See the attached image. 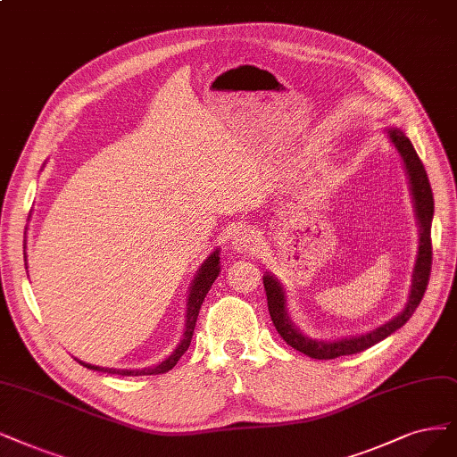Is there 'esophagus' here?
<instances>
[{"label":"esophagus","mask_w":457,"mask_h":457,"mask_svg":"<svg viewBox=\"0 0 457 457\" xmlns=\"http://www.w3.org/2000/svg\"><path fill=\"white\" fill-rule=\"evenodd\" d=\"M231 245H233V248L237 250V252H243V254H252V252H258L260 239H258V235L252 231V229H241L233 237Z\"/></svg>","instance_id":"34e87169"}]
</instances>
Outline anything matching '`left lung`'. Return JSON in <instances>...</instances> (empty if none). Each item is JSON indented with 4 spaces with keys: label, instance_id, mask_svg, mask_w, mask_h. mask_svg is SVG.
Here are the masks:
<instances>
[{
    "label": "left lung",
    "instance_id": "1",
    "mask_svg": "<svg viewBox=\"0 0 457 457\" xmlns=\"http://www.w3.org/2000/svg\"><path fill=\"white\" fill-rule=\"evenodd\" d=\"M386 133H387V137H390L392 145L395 146V150L399 152V156L404 163V169H407L412 201H414V211H416L418 226H420V246H418L416 265L412 271V286H411V294H409L404 309L395 318H392L390 322H386L384 326L369 331L365 335L346 337V339H337V341H318V339H311V337H307V335H303L290 320L288 309H286V294H284L282 284L269 273L263 277L269 314H271V320H273L278 335L292 348L303 352L305 356L314 358V360H335L341 356H350V353H358L361 350H367L369 346L384 341L387 335H392L394 331H397L399 328H403L409 322V318L418 309L420 301H421V297H424L426 288H428L429 275H431V262H433V248H431L433 192H431V184H429L424 163H421V160L418 158L416 150H414L411 139L404 135V131H401L399 128H386Z\"/></svg>",
    "mask_w": 457,
    "mask_h": 457
}]
</instances>
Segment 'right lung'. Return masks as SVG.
<instances>
[{
  "instance_id": "add662e5",
  "label": "right lung",
  "mask_w": 457,
  "mask_h": 457,
  "mask_svg": "<svg viewBox=\"0 0 457 457\" xmlns=\"http://www.w3.org/2000/svg\"><path fill=\"white\" fill-rule=\"evenodd\" d=\"M24 262H26V252H24ZM26 269H28V263H26ZM218 273H220V250L216 248L212 254L201 263L199 271L195 273L194 282L190 286V294H188V299H186V322H184L182 339H180L179 346L173 350L171 356L165 358L162 363H158L154 367H145V369H109V367H97V365H90V363H84V361H79V363L84 365L87 369H92V370H101V373L120 375V377L163 375V373H167V370H171L177 365V361L180 360L182 353L188 350V346L192 343V335H194V328H195L197 316H199V309L203 305V301H205V297L211 290L212 282L216 280Z\"/></svg>"
}]
</instances>
